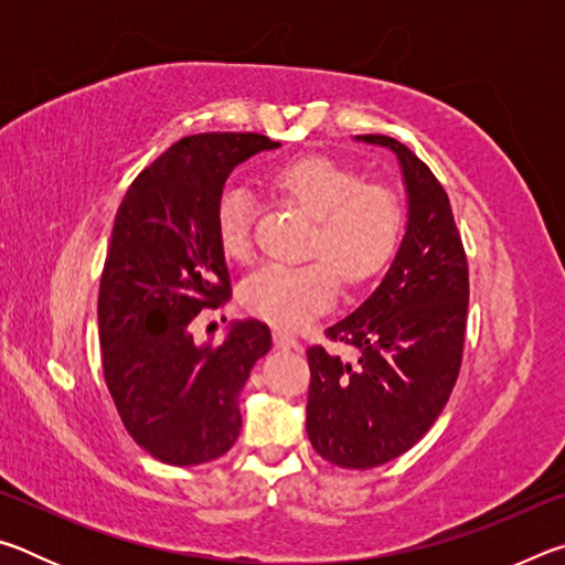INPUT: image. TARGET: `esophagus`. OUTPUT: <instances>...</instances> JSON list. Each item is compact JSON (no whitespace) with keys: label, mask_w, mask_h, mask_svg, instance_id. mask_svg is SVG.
I'll list each match as a JSON object with an SVG mask.
<instances>
[{"label":"esophagus","mask_w":565,"mask_h":565,"mask_svg":"<svg viewBox=\"0 0 565 565\" xmlns=\"http://www.w3.org/2000/svg\"><path fill=\"white\" fill-rule=\"evenodd\" d=\"M274 343L276 349H299V339H296L294 333L281 331V329H274Z\"/></svg>","instance_id":"obj_1"}]
</instances>
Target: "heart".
<instances>
[{
    "mask_svg": "<svg viewBox=\"0 0 565 565\" xmlns=\"http://www.w3.org/2000/svg\"><path fill=\"white\" fill-rule=\"evenodd\" d=\"M274 189L313 216L306 264H266L242 286V303L254 317L281 329H299L327 311L339 294L374 281L394 259L404 209L396 191L363 181L356 169L329 157L289 161L271 179ZM216 232L224 254L248 262L254 254V199L244 186H226L216 206Z\"/></svg>",
    "mask_w": 565,
    "mask_h": 565,
    "instance_id": "obj_1",
    "label": "heart"
}]
</instances>
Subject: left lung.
<instances>
[{
  "mask_svg": "<svg viewBox=\"0 0 565 565\" xmlns=\"http://www.w3.org/2000/svg\"><path fill=\"white\" fill-rule=\"evenodd\" d=\"M401 161L408 226L379 289L329 327L327 339L359 349L343 361L309 347L306 431L321 458L341 468L394 461L441 416L463 361L468 262L451 202L434 171L384 134H363Z\"/></svg>",
  "mask_w": 565,
  "mask_h": 565,
  "instance_id": "1",
  "label": "left lung"
}]
</instances>
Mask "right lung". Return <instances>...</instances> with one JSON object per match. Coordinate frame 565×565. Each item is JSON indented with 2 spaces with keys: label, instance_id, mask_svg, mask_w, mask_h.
Segmentation results:
<instances>
[{
  "label": "right lung",
  "instance_id": "1",
  "mask_svg": "<svg viewBox=\"0 0 565 565\" xmlns=\"http://www.w3.org/2000/svg\"><path fill=\"white\" fill-rule=\"evenodd\" d=\"M276 147L252 131L179 139L131 181L114 216L97 309L102 371L124 428L164 463L199 466L236 444L238 394L271 349L256 319L204 347L191 327L232 299L216 232L224 181L238 161Z\"/></svg>",
  "mask_w": 565,
  "mask_h": 565
}]
</instances>
